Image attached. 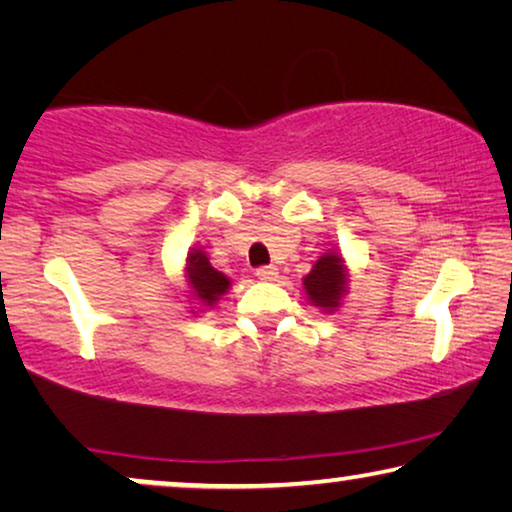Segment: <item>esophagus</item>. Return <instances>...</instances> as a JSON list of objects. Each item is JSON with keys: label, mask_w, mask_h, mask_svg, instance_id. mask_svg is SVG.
<instances>
[{"label": "esophagus", "mask_w": 512, "mask_h": 512, "mask_svg": "<svg viewBox=\"0 0 512 512\" xmlns=\"http://www.w3.org/2000/svg\"><path fill=\"white\" fill-rule=\"evenodd\" d=\"M256 277L261 282H277V268L275 265H263V268L256 270Z\"/></svg>", "instance_id": "esophagus-1"}]
</instances>
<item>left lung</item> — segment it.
<instances>
[{
	"instance_id": "left-lung-1",
	"label": "left lung",
	"mask_w": 512,
	"mask_h": 512,
	"mask_svg": "<svg viewBox=\"0 0 512 512\" xmlns=\"http://www.w3.org/2000/svg\"><path fill=\"white\" fill-rule=\"evenodd\" d=\"M303 289L307 300L321 312L333 314L340 310L349 289V270L340 251L328 249L314 261L312 270L303 277Z\"/></svg>"
}]
</instances>
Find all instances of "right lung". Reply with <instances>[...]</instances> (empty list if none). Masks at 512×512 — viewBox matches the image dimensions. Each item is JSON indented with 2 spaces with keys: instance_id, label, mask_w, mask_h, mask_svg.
Here are the masks:
<instances>
[{
  "instance_id": "1",
  "label": "right lung",
  "mask_w": 512,
  "mask_h": 512,
  "mask_svg": "<svg viewBox=\"0 0 512 512\" xmlns=\"http://www.w3.org/2000/svg\"><path fill=\"white\" fill-rule=\"evenodd\" d=\"M184 282L188 298H191L193 303L191 314H195V307L214 310L216 303L230 291V279L209 263V256L205 254V249L200 247L188 249L184 265Z\"/></svg>"
}]
</instances>
